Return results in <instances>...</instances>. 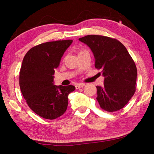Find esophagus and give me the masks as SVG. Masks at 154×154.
I'll return each instance as SVG.
<instances>
[{
	"mask_svg": "<svg viewBox=\"0 0 154 154\" xmlns=\"http://www.w3.org/2000/svg\"><path fill=\"white\" fill-rule=\"evenodd\" d=\"M85 86V83H77L75 85V88H76V89H79V88H82L83 87Z\"/></svg>",
	"mask_w": 154,
	"mask_h": 154,
	"instance_id": "34e87169",
	"label": "esophagus"
}]
</instances>
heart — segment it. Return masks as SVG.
Here are the masks:
<instances>
[{
    "instance_id": "obj_1",
    "label": "heart",
    "mask_w": 154,
    "mask_h": 154,
    "mask_svg": "<svg viewBox=\"0 0 154 154\" xmlns=\"http://www.w3.org/2000/svg\"><path fill=\"white\" fill-rule=\"evenodd\" d=\"M84 51V50H81V51L79 52V53H80V52H82V51Z\"/></svg>"
}]
</instances>
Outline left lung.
Segmentation results:
<instances>
[{
	"label": "left lung",
	"instance_id": "1",
	"mask_svg": "<svg viewBox=\"0 0 154 154\" xmlns=\"http://www.w3.org/2000/svg\"><path fill=\"white\" fill-rule=\"evenodd\" d=\"M79 40L92 50L95 67L102 69L105 77L103 86H96L100 107L108 112L122 109L136 90L137 70L128 51L121 42L108 36L87 35Z\"/></svg>",
	"mask_w": 154,
	"mask_h": 154
}]
</instances>
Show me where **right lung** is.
<instances>
[{"mask_svg": "<svg viewBox=\"0 0 154 154\" xmlns=\"http://www.w3.org/2000/svg\"><path fill=\"white\" fill-rule=\"evenodd\" d=\"M72 40L41 43L28 51L22 61L20 73L21 92L28 105L41 118L54 119L66 111L68 96L74 85H56L55 69Z\"/></svg>", "mask_w": 154, "mask_h": 154, "instance_id": "1", "label": "right lung"}]
</instances>
